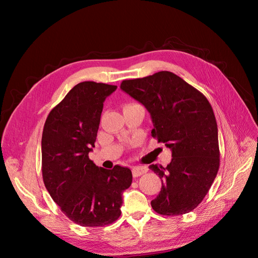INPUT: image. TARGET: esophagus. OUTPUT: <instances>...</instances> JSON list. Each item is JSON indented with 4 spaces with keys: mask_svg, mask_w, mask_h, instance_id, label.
I'll return each mask as SVG.
<instances>
[{
    "mask_svg": "<svg viewBox=\"0 0 258 258\" xmlns=\"http://www.w3.org/2000/svg\"><path fill=\"white\" fill-rule=\"evenodd\" d=\"M147 168L143 167V166H138V167H134L132 168V174H134L135 177H138L140 175H142L144 173L147 172Z\"/></svg>",
    "mask_w": 258,
    "mask_h": 258,
    "instance_id": "34e87169",
    "label": "esophagus"
}]
</instances>
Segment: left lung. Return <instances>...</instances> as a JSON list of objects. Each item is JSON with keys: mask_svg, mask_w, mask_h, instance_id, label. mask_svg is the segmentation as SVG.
I'll return each mask as SVG.
<instances>
[{"mask_svg": "<svg viewBox=\"0 0 258 258\" xmlns=\"http://www.w3.org/2000/svg\"><path fill=\"white\" fill-rule=\"evenodd\" d=\"M120 89L150 112L152 137L172 152L169 165H151L161 179L152 200L161 215H182L204 200L220 168L217 123L208 99L172 72L126 80Z\"/></svg>", "mask_w": 258, "mask_h": 258, "instance_id": "8db88e82", "label": "left lung"}]
</instances>
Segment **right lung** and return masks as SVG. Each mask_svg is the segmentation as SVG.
I'll return each mask as SVG.
<instances>
[{
	"instance_id": "obj_1",
	"label": "right lung",
	"mask_w": 258,
	"mask_h": 258,
	"mask_svg": "<svg viewBox=\"0 0 258 258\" xmlns=\"http://www.w3.org/2000/svg\"><path fill=\"white\" fill-rule=\"evenodd\" d=\"M116 88L95 82L77 84L44 124L45 187L62 212L84 227L114 223L121 213L122 192L132 183L129 168H99L88 156L95 147L104 100Z\"/></svg>"
}]
</instances>
